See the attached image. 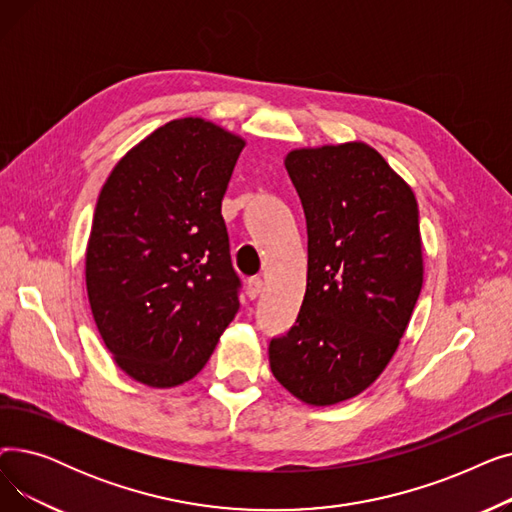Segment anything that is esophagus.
<instances>
[{
    "mask_svg": "<svg viewBox=\"0 0 512 512\" xmlns=\"http://www.w3.org/2000/svg\"><path fill=\"white\" fill-rule=\"evenodd\" d=\"M261 290H263V280L261 278H249V282H247L249 299H257L259 294H261Z\"/></svg>",
    "mask_w": 512,
    "mask_h": 512,
    "instance_id": "1",
    "label": "esophagus"
}]
</instances>
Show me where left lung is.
<instances>
[{
  "instance_id": "8db88e82",
  "label": "left lung",
  "mask_w": 512,
  "mask_h": 512,
  "mask_svg": "<svg viewBox=\"0 0 512 512\" xmlns=\"http://www.w3.org/2000/svg\"><path fill=\"white\" fill-rule=\"evenodd\" d=\"M284 166L307 220V290L270 340L274 378L307 405L353 398L384 371L423 284L409 184L365 143L297 149Z\"/></svg>"
}]
</instances>
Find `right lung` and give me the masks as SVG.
I'll list each match as a JSON object with an SVG mask.
<instances>
[{
	"label": "right lung",
	"instance_id": "right-lung-1",
	"mask_svg": "<svg viewBox=\"0 0 512 512\" xmlns=\"http://www.w3.org/2000/svg\"><path fill=\"white\" fill-rule=\"evenodd\" d=\"M245 141L201 118L168 122L101 188L87 292L118 367L153 388L203 369L238 311L222 199Z\"/></svg>",
	"mask_w": 512,
	"mask_h": 512
}]
</instances>
